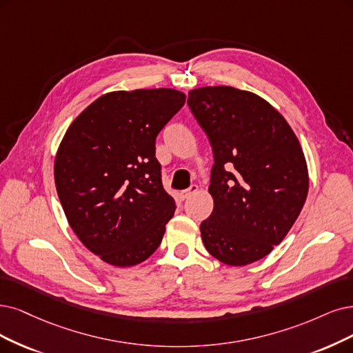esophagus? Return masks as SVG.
Wrapping results in <instances>:
<instances>
[{"label":"esophagus","mask_w":353,"mask_h":353,"mask_svg":"<svg viewBox=\"0 0 353 353\" xmlns=\"http://www.w3.org/2000/svg\"><path fill=\"white\" fill-rule=\"evenodd\" d=\"M198 189H199V188H198V185H190V186H189L186 190L181 192V199L185 201V199L190 198L193 193H196V192H198Z\"/></svg>","instance_id":"obj_1"}]
</instances>
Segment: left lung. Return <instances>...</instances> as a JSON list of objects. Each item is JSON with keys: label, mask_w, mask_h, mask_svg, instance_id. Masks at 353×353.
I'll return each instance as SVG.
<instances>
[{"label": "left lung", "mask_w": 353, "mask_h": 353, "mask_svg": "<svg viewBox=\"0 0 353 353\" xmlns=\"http://www.w3.org/2000/svg\"><path fill=\"white\" fill-rule=\"evenodd\" d=\"M188 104L214 151L210 192L214 211L202 240L219 262L250 265L278 245L308 193L304 152L270 104L234 87L189 91Z\"/></svg>", "instance_id": "left-lung-1"}]
</instances>
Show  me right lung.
Returning a JSON list of instances; mask_svg holds the SVG:
<instances>
[{
  "instance_id": "1",
  "label": "right lung",
  "mask_w": 353,
  "mask_h": 353,
  "mask_svg": "<svg viewBox=\"0 0 353 353\" xmlns=\"http://www.w3.org/2000/svg\"><path fill=\"white\" fill-rule=\"evenodd\" d=\"M185 101L172 88L114 91L65 134L58 196L77 237L104 262L134 266L159 249L176 202L163 188L155 139Z\"/></svg>"
}]
</instances>
